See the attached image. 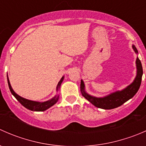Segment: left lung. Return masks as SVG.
Here are the masks:
<instances>
[{
    "mask_svg": "<svg viewBox=\"0 0 146 146\" xmlns=\"http://www.w3.org/2000/svg\"><path fill=\"white\" fill-rule=\"evenodd\" d=\"M133 48L134 49L135 52L138 53V51H137L135 46H133ZM136 66L137 76L134 81L123 90L114 92V93L111 94L107 97H104V98H95V97L90 96L85 92V90H84L85 85H84L83 81L81 80L80 90H81L82 96L85 99L88 100L90 102L92 103L93 105H95V107H98V108L104 109V110H111V109L117 108L119 106L122 105L123 103L130 100L131 98H132L136 95L140 86H141L143 76V67L141 61L138 58H137L136 59Z\"/></svg>",
    "mask_w": 146,
    "mask_h": 146,
    "instance_id": "obj_1",
    "label": "left lung"
}]
</instances>
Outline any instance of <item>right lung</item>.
<instances>
[{
  "instance_id": "add662e5",
  "label": "right lung",
  "mask_w": 146,
  "mask_h": 146,
  "mask_svg": "<svg viewBox=\"0 0 146 146\" xmlns=\"http://www.w3.org/2000/svg\"><path fill=\"white\" fill-rule=\"evenodd\" d=\"M7 78H8V86H9L10 90L11 92V93L13 94V96L17 99V100L23 106H24L25 108L28 109V110H31V111H45L46 110L48 109L49 107H51V106L54 105V104L56 103V102L58 101V96L54 97V98H52L50 100L44 102H34V101H31L29 100L25 99V98H22V97L19 96L18 95L15 93V92L13 91V88H11V85L10 84V81L8 80V78L7 76ZM63 80H64V77H62V78L61 79L59 82H58V85H57V90L60 88L61 86V84Z\"/></svg>"
}]
</instances>
